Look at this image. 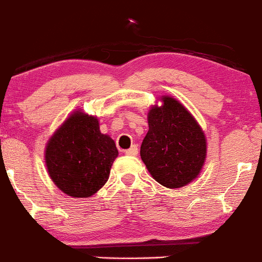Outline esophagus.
I'll list each match as a JSON object with an SVG mask.
<instances>
[{"mask_svg": "<svg viewBox=\"0 0 262 262\" xmlns=\"http://www.w3.org/2000/svg\"><path fill=\"white\" fill-rule=\"evenodd\" d=\"M125 154L127 155H132V156H135L138 154V146L137 145H132L130 149L125 150Z\"/></svg>", "mask_w": 262, "mask_h": 262, "instance_id": "34e87169", "label": "esophagus"}]
</instances>
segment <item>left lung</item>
Instances as JSON below:
<instances>
[{"label": "left lung", "mask_w": 262, "mask_h": 262, "mask_svg": "<svg viewBox=\"0 0 262 262\" xmlns=\"http://www.w3.org/2000/svg\"><path fill=\"white\" fill-rule=\"evenodd\" d=\"M148 116L149 130L140 146L141 160L151 176L167 188L196 179L206 160V137L196 119L172 97L162 98Z\"/></svg>", "instance_id": "left-lung-1"}]
</instances>
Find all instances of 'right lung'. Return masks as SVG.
<instances>
[{
  "mask_svg": "<svg viewBox=\"0 0 262 262\" xmlns=\"http://www.w3.org/2000/svg\"><path fill=\"white\" fill-rule=\"evenodd\" d=\"M117 156L116 144L101 133L97 118L79 111L56 130L45 150L54 183L76 198L92 196L107 182Z\"/></svg>",
  "mask_w": 262,
  "mask_h": 262,
  "instance_id": "add662e5",
  "label": "right lung"
}]
</instances>
